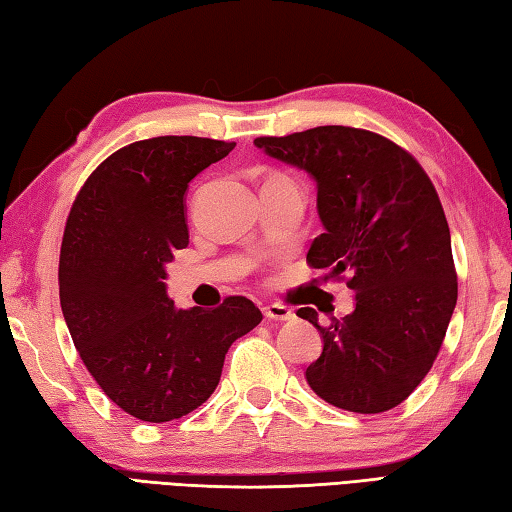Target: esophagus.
<instances>
[{"label": "esophagus", "instance_id": "obj_1", "mask_svg": "<svg viewBox=\"0 0 512 512\" xmlns=\"http://www.w3.org/2000/svg\"><path fill=\"white\" fill-rule=\"evenodd\" d=\"M262 313L266 319H270V322H290V319L295 317L293 310L282 306V304H268V306H264Z\"/></svg>", "mask_w": 512, "mask_h": 512}]
</instances>
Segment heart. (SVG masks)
<instances>
[{
	"mask_svg": "<svg viewBox=\"0 0 512 512\" xmlns=\"http://www.w3.org/2000/svg\"><path fill=\"white\" fill-rule=\"evenodd\" d=\"M275 179H288V182H293V179H290V177H284V175H277Z\"/></svg>",
	"mask_w": 512,
	"mask_h": 512,
	"instance_id": "obj_1",
	"label": "heart"
}]
</instances>
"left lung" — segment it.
Returning a JSON list of instances; mask_svg holds the SVG:
<instances>
[{
  "label": "left lung",
  "mask_w": 512,
  "mask_h": 512,
  "mask_svg": "<svg viewBox=\"0 0 512 512\" xmlns=\"http://www.w3.org/2000/svg\"><path fill=\"white\" fill-rule=\"evenodd\" d=\"M255 146L313 175L326 233L306 262L355 290L353 313L328 326L315 308L297 310L324 337L306 368L308 386L350 413L399 406L433 368L457 304L450 230L433 182L406 148L364 128L317 126L257 137Z\"/></svg>",
  "instance_id": "8db88e82"
}]
</instances>
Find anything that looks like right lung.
I'll list each match as a JSON object with an SVG mask.
<instances>
[{
	"label": "right lung",
	"mask_w": 512,
	"mask_h": 512,
	"mask_svg": "<svg viewBox=\"0 0 512 512\" xmlns=\"http://www.w3.org/2000/svg\"><path fill=\"white\" fill-rule=\"evenodd\" d=\"M233 148L193 135L128 144L88 175L66 219L59 302L70 337L104 395L142 422L202 406L230 344L262 322L242 295L179 310L164 286V266L188 246V182Z\"/></svg>",
	"instance_id": "1"
}]
</instances>
